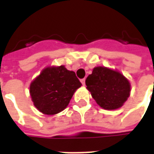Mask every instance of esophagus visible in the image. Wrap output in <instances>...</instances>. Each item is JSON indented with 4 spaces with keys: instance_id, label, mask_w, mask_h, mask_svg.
Here are the masks:
<instances>
[{
    "instance_id": "34e87169",
    "label": "esophagus",
    "mask_w": 154,
    "mask_h": 154,
    "mask_svg": "<svg viewBox=\"0 0 154 154\" xmlns=\"http://www.w3.org/2000/svg\"><path fill=\"white\" fill-rule=\"evenodd\" d=\"M81 82H82V85H85V79H81Z\"/></svg>"
}]
</instances>
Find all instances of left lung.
Segmentation results:
<instances>
[{
    "label": "left lung",
    "instance_id": "obj_1",
    "mask_svg": "<svg viewBox=\"0 0 154 154\" xmlns=\"http://www.w3.org/2000/svg\"><path fill=\"white\" fill-rule=\"evenodd\" d=\"M87 90L101 108L116 110L130 94V83L124 75L105 67H97L86 79Z\"/></svg>",
    "mask_w": 154,
    "mask_h": 154
}]
</instances>
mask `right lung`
Returning <instances> with one entry per match:
<instances>
[{
  "label": "right lung",
  "instance_id": "1",
  "mask_svg": "<svg viewBox=\"0 0 154 154\" xmlns=\"http://www.w3.org/2000/svg\"><path fill=\"white\" fill-rule=\"evenodd\" d=\"M82 83L72 71L64 66L48 67L30 84L29 93L35 106L44 115L63 111Z\"/></svg>",
  "mask_w": 154,
  "mask_h": 154
}]
</instances>
